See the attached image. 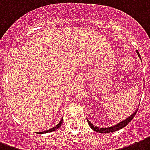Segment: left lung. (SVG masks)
Returning a JSON list of instances; mask_svg holds the SVG:
<instances>
[{
  "instance_id": "left-lung-1",
  "label": "left lung",
  "mask_w": 150,
  "mask_h": 150,
  "mask_svg": "<svg viewBox=\"0 0 150 150\" xmlns=\"http://www.w3.org/2000/svg\"><path fill=\"white\" fill-rule=\"evenodd\" d=\"M136 52H137V54H138V56H139V58L142 61L141 56H140L139 52L136 51ZM144 85H145V84H144ZM137 110H135L134 112H133V113H132L129 117H127V118L125 119L124 120H122V121H120V122H119L118 124H117V125H112V126H111V127H97V126H96V125H92V124H91V123L90 122L88 119H87V120H88V125H89V126H90V127H91V129H93L95 132H99V133H110V132H116V131H118V130L121 129V128H123V127H125L126 125H128L129 122H131V120L134 118V117L135 116V114H136Z\"/></svg>"
}]
</instances>
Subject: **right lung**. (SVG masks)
<instances>
[{"mask_svg":"<svg viewBox=\"0 0 150 150\" xmlns=\"http://www.w3.org/2000/svg\"><path fill=\"white\" fill-rule=\"evenodd\" d=\"M62 120H63V119H62L61 120H60V122L57 125H55L54 127H52L51 129L47 130V131H45V132H38V134H45V133H49V132H54V131H55V130H57L58 128H59V127L62 125Z\"/></svg>","mask_w":150,"mask_h":150,"instance_id":"1","label":"right lung"}]
</instances>
